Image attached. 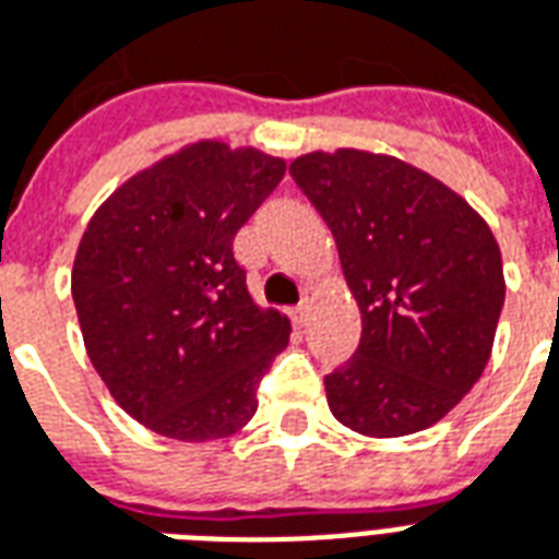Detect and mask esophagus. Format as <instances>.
Segmentation results:
<instances>
[{
  "mask_svg": "<svg viewBox=\"0 0 559 559\" xmlns=\"http://www.w3.org/2000/svg\"><path fill=\"white\" fill-rule=\"evenodd\" d=\"M290 317H293V322H296V325H305V322H308V301H299V305H296V308H293L290 311Z\"/></svg>",
  "mask_w": 559,
  "mask_h": 559,
  "instance_id": "obj_1",
  "label": "esophagus"
}]
</instances>
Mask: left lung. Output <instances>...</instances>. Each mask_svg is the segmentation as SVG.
<instances>
[{"label": "left lung", "mask_w": 559, "mask_h": 559, "mask_svg": "<svg viewBox=\"0 0 559 559\" xmlns=\"http://www.w3.org/2000/svg\"><path fill=\"white\" fill-rule=\"evenodd\" d=\"M290 175L332 227L361 308V343L325 376L343 427L394 438L448 415L489 361L503 266L489 225L412 165L364 151L308 153Z\"/></svg>", "instance_id": "1"}]
</instances>
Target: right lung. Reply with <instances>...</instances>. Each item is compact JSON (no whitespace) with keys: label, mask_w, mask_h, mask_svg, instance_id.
Instances as JSON below:
<instances>
[{"label":"right lung","mask_w":559,"mask_h":559,"mask_svg":"<svg viewBox=\"0 0 559 559\" xmlns=\"http://www.w3.org/2000/svg\"><path fill=\"white\" fill-rule=\"evenodd\" d=\"M281 177L258 151L192 144L123 183L82 237L73 305L88 358L159 436L225 438L258 412L290 320L251 301L234 237Z\"/></svg>","instance_id":"add662e5"}]
</instances>
